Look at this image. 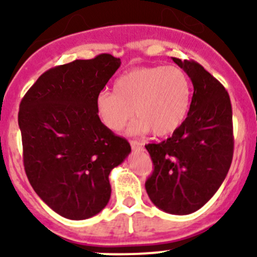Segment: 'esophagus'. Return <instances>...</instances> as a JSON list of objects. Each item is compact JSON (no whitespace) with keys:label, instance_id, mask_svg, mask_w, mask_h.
Returning <instances> with one entry per match:
<instances>
[{"label":"esophagus","instance_id":"1","mask_svg":"<svg viewBox=\"0 0 257 257\" xmlns=\"http://www.w3.org/2000/svg\"><path fill=\"white\" fill-rule=\"evenodd\" d=\"M131 147L133 150H141L143 149V144L139 143L138 141H131Z\"/></svg>","mask_w":257,"mask_h":257}]
</instances>
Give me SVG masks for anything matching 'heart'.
Here are the masks:
<instances>
[{
	"label": "heart",
	"mask_w": 257,
	"mask_h": 257,
	"mask_svg": "<svg viewBox=\"0 0 257 257\" xmlns=\"http://www.w3.org/2000/svg\"><path fill=\"white\" fill-rule=\"evenodd\" d=\"M191 102V82L177 66L139 67L114 80L113 92L103 90L95 98L100 120L112 132H120L133 109L138 116L131 133L152 131L157 137L177 132L188 115Z\"/></svg>",
	"instance_id": "1"
}]
</instances>
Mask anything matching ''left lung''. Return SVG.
<instances>
[{
	"label": "left lung",
	"instance_id": "obj_1",
	"mask_svg": "<svg viewBox=\"0 0 257 257\" xmlns=\"http://www.w3.org/2000/svg\"><path fill=\"white\" fill-rule=\"evenodd\" d=\"M173 61L194 85L188 116L162 143L147 144L154 170L145 181L150 200L169 214L196 211L212 198L234 154L232 109L224 85L195 61Z\"/></svg>",
	"mask_w": 257,
	"mask_h": 257
}]
</instances>
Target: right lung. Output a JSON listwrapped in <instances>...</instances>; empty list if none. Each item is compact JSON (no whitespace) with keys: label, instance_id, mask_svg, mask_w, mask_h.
Masks as SVG:
<instances>
[{"label":"right lung","instance_id":"add662e5","mask_svg":"<svg viewBox=\"0 0 257 257\" xmlns=\"http://www.w3.org/2000/svg\"><path fill=\"white\" fill-rule=\"evenodd\" d=\"M120 66L102 53L42 74L22 98L18 125L23 165L33 190L57 214L92 217L105 208L109 174L131 144L100 121L95 98Z\"/></svg>","mask_w":257,"mask_h":257}]
</instances>
